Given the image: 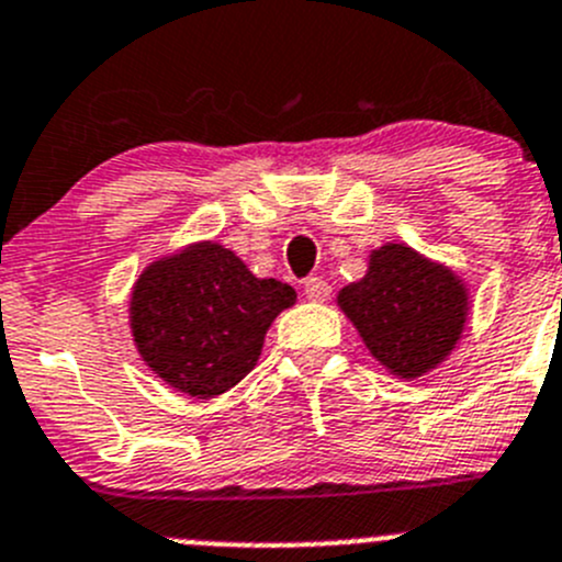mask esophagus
I'll use <instances>...</instances> for the list:
<instances>
[{"label":"esophagus","instance_id":"1","mask_svg":"<svg viewBox=\"0 0 562 562\" xmlns=\"http://www.w3.org/2000/svg\"><path fill=\"white\" fill-rule=\"evenodd\" d=\"M305 293L311 302H327L333 288H329L322 277H311V280H305Z\"/></svg>","mask_w":562,"mask_h":562}]
</instances>
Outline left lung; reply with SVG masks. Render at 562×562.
Returning a JSON list of instances; mask_svg holds the SVG:
<instances>
[{"label": "left lung", "mask_w": 562, "mask_h": 562, "mask_svg": "<svg viewBox=\"0 0 562 562\" xmlns=\"http://www.w3.org/2000/svg\"><path fill=\"white\" fill-rule=\"evenodd\" d=\"M371 358L400 380H418L458 349L471 296L463 277L407 244L371 249L369 269L338 291Z\"/></svg>", "instance_id": "8db88e82"}]
</instances>
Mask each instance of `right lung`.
<instances>
[{
  "label": "right lung",
  "mask_w": 562,
  "mask_h": 562,
  "mask_svg": "<svg viewBox=\"0 0 562 562\" xmlns=\"http://www.w3.org/2000/svg\"><path fill=\"white\" fill-rule=\"evenodd\" d=\"M296 305L288 282L255 277L216 240L151 260L130 293V329L151 374L216 400L257 366L271 322Z\"/></svg>",
  "instance_id": "obj_1"
}]
</instances>
